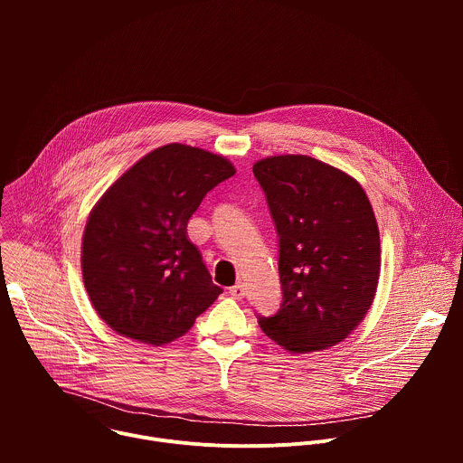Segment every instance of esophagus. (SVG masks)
<instances>
[{"label": "esophagus", "instance_id": "1", "mask_svg": "<svg viewBox=\"0 0 463 463\" xmlns=\"http://www.w3.org/2000/svg\"><path fill=\"white\" fill-rule=\"evenodd\" d=\"M229 293H231V297H232V298L241 300V298L245 297V286H243L241 282H238V284H234V286L229 289Z\"/></svg>", "mask_w": 463, "mask_h": 463}]
</instances>
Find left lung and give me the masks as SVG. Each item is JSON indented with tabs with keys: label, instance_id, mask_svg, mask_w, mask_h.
I'll return each instance as SVG.
<instances>
[{
	"label": "left lung",
	"instance_id": "8db88e82",
	"mask_svg": "<svg viewBox=\"0 0 463 463\" xmlns=\"http://www.w3.org/2000/svg\"><path fill=\"white\" fill-rule=\"evenodd\" d=\"M280 238L282 304L258 317L291 354L345 341L366 317L379 282L381 241L363 186L309 156H273L252 166Z\"/></svg>",
	"mask_w": 463,
	"mask_h": 463
}]
</instances>
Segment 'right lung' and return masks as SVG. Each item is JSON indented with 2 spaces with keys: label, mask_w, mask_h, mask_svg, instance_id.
Returning <instances> with one entry per match:
<instances>
[{
  "label": "right lung",
  "mask_w": 463,
  "mask_h": 463,
  "mask_svg": "<svg viewBox=\"0 0 463 463\" xmlns=\"http://www.w3.org/2000/svg\"><path fill=\"white\" fill-rule=\"evenodd\" d=\"M236 174L223 156L172 143L128 168L90 213L82 279L99 317L122 337L168 345L223 291L186 223L203 197Z\"/></svg>",
  "instance_id": "add662e5"
}]
</instances>
